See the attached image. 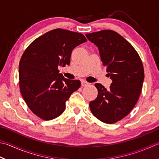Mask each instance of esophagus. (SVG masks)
Instances as JSON below:
<instances>
[{
	"mask_svg": "<svg viewBox=\"0 0 159 159\" xmlns=\"http://www.w3.org/2000/svg\"><path fill=\"white\" fill-rule=\"evenodd\" d=\"M81 84H82V86H86L89 84V83L86 82V81H84V80H82V82H81Z\"/></svg>",
	"mask_w": 159,
	"mask_h": 159,
	"instance_id": "1",
	"label": "esophagus"
}]
</instances>
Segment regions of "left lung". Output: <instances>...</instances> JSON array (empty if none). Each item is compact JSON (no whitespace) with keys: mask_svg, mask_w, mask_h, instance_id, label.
<instances>
[{"mask_svg":"<svg viewBox=\"0 0 159 159\" xmlns=\"http://www.w3.org/2000/svg\"><path fill=\"white\" fill-rule=\"evenodd\" d=\"M86 37L98 48L112 80L108 90L95 84L98 94L90 102V109L100 121L115 123L127 116L139 100L145 76L142 61L134 48L115 31L104 30Z\"/></svg>","mask_w":159,"mask_h":159,"instance_id":"1","label":"left lung"}]
</instances>
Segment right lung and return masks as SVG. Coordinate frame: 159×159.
I'll use <instances>...</instances> for the list:
<instances>
[{
    "label": "right lung",
    "instance_id": "1",
    "mask_svg": "<svg viewBox=\"0 0 159 159\" xmlns=\"http://www.w3.org/2000/svg\"><path fill=\"white\" fill-rule=\"evenodd\" d=\"M87 41L82 34L55 29L29 45L19 62V86L23 100L39 118L50 120L64 111L66 102L81 86L64 78L58 68L70 64L75 48Z\"/></svg>",
    "mask_w": 159,
    "mask_h": 159
}]
</instances>
